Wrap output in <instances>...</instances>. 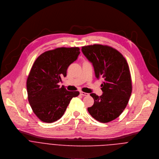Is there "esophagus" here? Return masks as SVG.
I'll use <instances>...</instances> for the list:
<instances>
[{
  "mask_svg": "<svg viewBox=\"0 0 159 159\" xmlns=\"http://www.w3.org/2000/svg\"><path fill=\"white\" fill-rule=\"evenodd\" d=\"M80 94H81L82 96H88V95L89 94L87 93H84V92H83V91H80Z\"/></svg>",
  "mask_w": 159,
  "mask_h": 159,
  "instance_id": "34e87169",
  "label": "esophagus"
}]
</instances>
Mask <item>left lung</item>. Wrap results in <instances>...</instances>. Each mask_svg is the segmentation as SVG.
<instances>
[{
    "mask_svg": "<svg viewBox=\"0 0 159 159\" xmlns=\"http://www.w3.org/2000/svg\"><path fill=\"white\" fill-rule=\"evenodd\" d=\"M81 51L92 63L95 76L104 81L101 84L102 95L90 94L94 104L88 108L95 120L108 123L117 117L127 105L132 91L128 63L116 49L101 44L82 47Z\"/></svg>",
    "mask_w": 159,
    "mask_h": 159,
    "instance_id": "left-lung-1",
    "label": "left lung"
}]
</instances>
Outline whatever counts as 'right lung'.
I'll use <instances>...</instances> for the list:
<instances>
[{"instance_id":"1","label":"right lung","mask_w":159,"mask_h":159,"mask_svg":"<svg viewBox=\"0 0 159 159\" xmlns=\"http://www.w3.org/2000/svg\"><path fill=\"white\" fill-rule=\"evenodd\" d=\"M80 53L78 47L58 48L41 54L34 62L27 80V96L32 110L42 121L61 118L71 100L79 95V91H69L58 83Z\"/></svg>"}]
</instances>
